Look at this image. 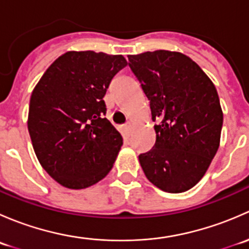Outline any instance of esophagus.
<instances>
[{
    "label": "esophagus",
    "instance_id": "esophagus-1",
    "mask_svg": "<svg viewBox=\"0 0 249 249\" xmlns=\"http://www.w3.org/2000/svg\"><path fill=\"white\" fill-rule=\"evenodd\" d=\"M132 127H134V124H132L131 122H127L126 124L124 125V129H125V131H126V134H130V132H131Z\"/></svg>",
    "mask_w": 249,
    "mask_h": 249
}]
</instances>
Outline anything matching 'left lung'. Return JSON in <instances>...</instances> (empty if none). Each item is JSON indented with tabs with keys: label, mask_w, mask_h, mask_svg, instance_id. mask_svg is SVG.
<instances>
[{
	"label": "left lung",
	"mask_w": 249,
	"mask_h": 249,
	"mask_svg": "<svg viewBox=\"0 0 249 249\" xmlns=\"http://www.w3.org/2000/svg\"><path fill=\"white\" fill-rule=\"evenodd\" d=\"M127 57L158 123L154 147L139 157L143 172L164 192H187L219 148L223 112L217 89L182 53L155 50Z\"/></svg>",
	"instance_id": "obj_1"
}]
</instances>
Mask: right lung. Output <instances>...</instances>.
Instances as JSON below:
<instances>
[{"mask_svg":"<svg viewBox=\"0 0 249 249\" xmlns=\"http://www.w3.org/2000/svg\"><path fill=\"white\" fill-rule=\"evenodd\" d=\"M127 65L123 55L67 52L35 87L27 129L37 159L69 189H84L112 170L123 137L109 123L104 96Z\"/></svg>","mask_w":249,"mask_h":249,"instance_id":"1","label":"right lung"}]
</instances>
